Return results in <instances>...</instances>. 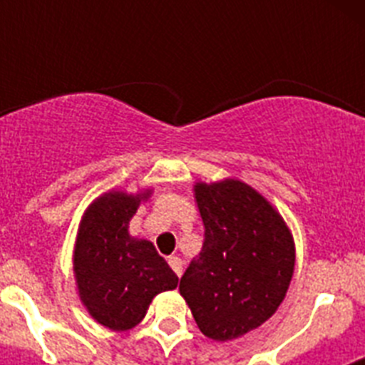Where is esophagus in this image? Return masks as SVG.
<instances>
[{"label":"esophagus","mask_w":365,"mask_h":365,"mask_svg":"<svg viewBox=\"0 0 365 365\" xmlns=\"http://www.w3.org/2000/svg\"><path fill=\"white\" fill-rule=\"evenodd\" d=\"M168 263H170V267H172L173 272H175L177 276L180 278V274H182V259L177 256H172L170 259H168Z\"/></svg>","instance_id":"obj_1"}]
</instances>
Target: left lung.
I'll return each instance as SVG.
<instances>
[{"label":"left lung","mask_w":365,"mask_h":365,"mask_svg":"<svg viewBox=\"0 0 365 365\" xmlns=\"http://www.w3.org/2000/svg\"><path fill=\"white\" fill-rule=\"evenodd\" d=\"M205 243L179 291L205 336L227 341L265 324L294 272V241L282 215L237 179L195 182Z\"/></svg>","instance_id":"8db88e82"}]
</instances>
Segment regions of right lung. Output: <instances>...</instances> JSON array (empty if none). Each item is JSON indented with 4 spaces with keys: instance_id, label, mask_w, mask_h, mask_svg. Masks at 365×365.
I'll return each instance as SVG.
<instances>
[{
    "instance_id": "1",
    "label": "right lung",
    "mask_w": 365,
    "mask_h": 365,
    "mask_svg": "<svg viewBox=\"0 0 365 365\" xmlns=\"http://www.w3.org/2000/svg\"><path fill=\"white\" fill-rule=\"evenodd\" d=\"M144 193L108 192L89 205L74 245L73 269L89 314L113 331H128L146 316L151 299L175 289L179 278L153 243L131 237V217Z\"/></svg>"
}]
</instances>
